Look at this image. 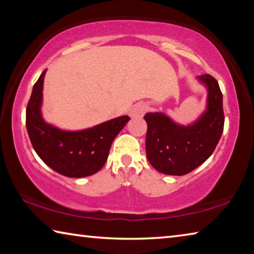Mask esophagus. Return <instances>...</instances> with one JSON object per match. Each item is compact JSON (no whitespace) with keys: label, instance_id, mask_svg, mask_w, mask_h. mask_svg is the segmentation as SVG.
<instances>
[{"label":"esophagus","instance_id":"obj_1","mask_svg":"<svg viewBox=\"0 0 254 254\" xmlns=\"http://www.w3.org/2000/svg\"><path fill=\"white\" fill-rule=\"evenodd\" d=\"M147 111H148V105L143 102H140L133 106V109L131 110V117L132 118H142Z\"/></svg>","mask_w":254,"mask_h":254}]
</instances>
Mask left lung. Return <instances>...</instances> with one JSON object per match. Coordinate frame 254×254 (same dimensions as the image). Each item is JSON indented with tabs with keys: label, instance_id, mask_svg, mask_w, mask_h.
<instances>
[{
	"label": "left lung",
	"instance_id": "obj_1",
	"mask_svg": "<svg viewBox=\"0 0 254 254\" xmlns=\"http://www.w3.org/2000/svg\"><path fill=\"white\" fill-rule=\"evenodd\" d=\"M207 89L206 109L188 126L176 123L161 112L147 113L145 152L149 162L159 173L184 176L210 157L224 127L223 96L216 79L210 75L197 76Z\"/></svg>",
	"mask_w": 254,
	"mask_h": 254
}]
</instances>
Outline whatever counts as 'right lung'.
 <instances>
[{
  "label": "right lung",
  "mask_w": 254,
  "mask_h": 254,
  "mask_svg": "<svg viewBox=\"0 0 254 254\" xmlns=\"http://www.w3.org/2000/svg\"><path fill=\"white\" fill-rule=\"evenodd\" d=\"M45 70L33 85L25 124L34 151L51 169L70 178H83L100 171L109 157L112 142L130 121L127 115L109 120L84 130H62L42 118Z\"/></svg>",
  "instance_id": "1"
}]
</instances>
